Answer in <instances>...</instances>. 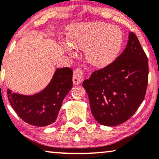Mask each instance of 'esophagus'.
Segmentation results:
<instances>
[{"label": "esophagus", "mask_w": 159, "mask_h": 159, "mask_svg": "<svg viewBox=\"0 0 159 159\" xmlns=\"http://www.w3.org/2000/svg\"><path fill=\"white\" fill-rule=\"evenodd\" d=\"M83 80V71L82 69L78 68L74 71L72 81L75 84H79L82 83Z\"/></svg>", "instance_id": "34e87169"}]
</instances>
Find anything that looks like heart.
Listing matches in <instances>:
<instances>
[{
	"label": "heart",
	"instance_id": "obj_1",
	"mask_svg": "<svg viewBox=\"0 0 159 159\" xmlns=\"http://www.w3.org/2000/svg\"><path fill=\"white\" fill-rule=\"evenodd\" d=\"M71 45L85 50V57L93 66L104 67L118 57L124 37L118 27L103 22L81 23L74 26L69 38ZM64 48L69 55L74 52L68 44Z\"/></svg>",
	"mask_w": 159,
	"mask_h": 159
}]
</instances>
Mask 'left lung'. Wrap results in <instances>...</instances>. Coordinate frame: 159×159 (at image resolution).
I'll return each mask as SVG.
<instances>
[{"mask_svg":"<svg viewBox=\"0 0 159 159\" xmlns=\"http://www.w3.org/2000/svg\"><path fill=\"white\" fill-rule=\"evenodd\" d=\"M148 82V61L138 38L129 32L125 51L114 61L95 71L82 83L98 122L119 125L136 112Z\"/></svg>","mask_w":159,"mask_h":159,"instance_id":"obj_1","label":"left lung"}]
</instances>
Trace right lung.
<instances>
[{
	"label": "right lung",
	"instance_id": "obj_1",
	"mask_svg": "<svg viewBox=\"0 0 159 159\" xmlns=\"http://www.w3.org/2000/svg\"><path fill=\"white\" fill-rule=\"evenodd\" d=\"M73 71L70 68H58L48 86L32 95L13 93L7 90L8 101L24 121L36 127H45L57 118L63 100L72 88Z\"/></svg>",
	"mask_w": 159,
	"mask_h": 159
}]
</instances>
